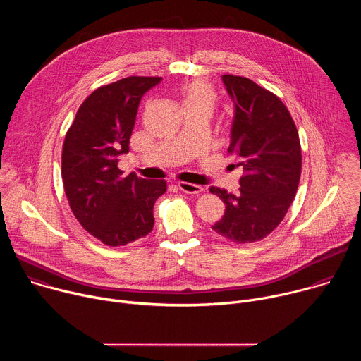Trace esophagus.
<instances>
[{
	"instance_id": "esophagus-1",
	"label": "esophagus",
	"mask_w": 361,
	"mask_h": 361,
	"mask_svg": "<svg viewBox=\"0 0 361 361\" xmlns=\"http://www.w3.org/2000/svg\"><path fill=\"white\" fill-rule=\"evenodd\" d=\"M178 188L185 192V194H200L202 192V187L201 185H197V184H192V183H185V181H180L178 184Z\"/></svg>"
}]
</instances>
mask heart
<instances>
[{
    "mask_svg": "<svg viewBox=\"0 0 361 361\" xmlns=\"http://www.w3.org/2000/svg\"><path fill=\"white\" fill-rule=\"evenodd\" d=\"M183 107H202L212 111L216 104V91L204 80H192L180 88Z\"/></svg>",
    "mask_w": 361,
    "mask_h": 361,
    "instance_id": "heart-1",
    "label": "heart"
}]
</instances>
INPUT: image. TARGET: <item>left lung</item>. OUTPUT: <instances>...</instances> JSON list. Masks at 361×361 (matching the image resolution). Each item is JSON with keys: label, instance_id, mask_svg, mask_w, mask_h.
Segmentation results:
<instances>
[{"label": "left lung", "instance_id": "1", "mask_svg": "<svg viewBox=\"0 0 361 361\" xmlns=\"http://www.w3.org/2000/svg\"><path fill=\"white\" fill-rule=\"evenodd\" d=\"M235 114L228 154L243 169L238 194L210 187L226 204L212 228L237 244L260 241L283 221L301 176L297 127L284 102L250 78L223 75Z\"/></svg>", "mask_w": 361, "mask_h": 361}]
</instances>
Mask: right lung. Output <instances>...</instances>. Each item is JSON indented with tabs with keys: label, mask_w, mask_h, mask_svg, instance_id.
I'll list each match as a JSON object with an SVG mask.
<instances>
[{
	"label": "right lung",
	"mask_w": 361,
	"mask_h": 361,
	"mask_svg": "<svg viewBox=\"0 0 361 361\" xmlns=\"http://www.w3.org/2000/svg\"><path fill=\"white\" fill-rule=\"evenodd\" d=\"M161 77H127L101 85L80 106L61 156L64 191L73 214L92 237L110 247L151 233L152 209L166 180H145L118 169L128 152L141 97Z\"/></svg>",
	"instance_id": "add662e5"
}]
</instances>
